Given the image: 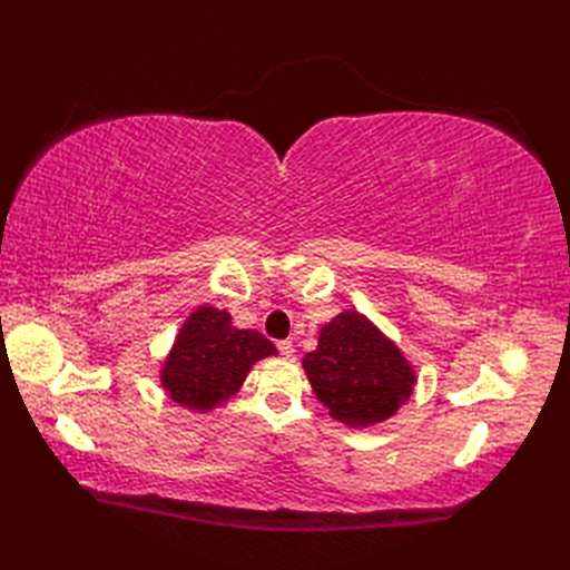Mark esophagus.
I'll use <instances>...</instances> for the list:
<instances>
[{"instance_id":"obj_1","label":"esophagus","mask_w":570,"mask_h":570,"mask_svg":"<svg viewBox=\"0 0 570 570\" xmlns=\"http://www.w3.org/2000/svg\"><path fill=\"white\" fill-rule=\"evenodd\" d=\"M278 352H281L285 358H289L292 354H295V344H292L289 340H281V342H278Z\"/></svg>"}]
</instances>
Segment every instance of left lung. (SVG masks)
I'll return each mask as SVG.
<instances>
[{"label":"left lung","mask_w":570,"mask_h":570,"mask_svg":"<svg viewBox=\"0 0 570 570\" xmlns=\"http://www.w3.org/2000/svg\"><path fill=\"white\" fill-rule=\"evenodd\" d=\"M304 368L331 416L354 428L390 419L416 383L402 352L356 312H344L323 327L318 350L304 356Z\"/></svg>","instance_id":"left-lung-1"}]
</instances>
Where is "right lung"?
Returning a JSON list of instances; mask_svg holds the SVG:
<instances>
[{
  "label": "right lung",
  "mask_w": 570,
  "mask_h": 570,
  "mask_svg": "<svg viewBox=\"0 0 570 570\" xmlns=\"http://www.w3.org/2000/svg\"><path fill=\"white\" fill-rule=\"evenodd\" d=\"M271 354L273 342L262 333L237 331L226 312L202 306L180 327L161 385L180 406L209 411L239 390L254 361Z\"/></svg>",
  "instance_id": "obj_1"
}]
</instances>
